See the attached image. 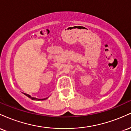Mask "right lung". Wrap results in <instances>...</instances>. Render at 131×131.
Returning a JSON list of instances; mask_svg holds the SVG:
<instances>
[{
	"mask_svg": "<svg viewBox=\"0 0 131 131\" xmlns=\"http://www.w3.org/2000/svg\"><path fill=\"white\" fill-rule=\"evenodd\" d=\"M25 95H26L27 97H29V98H30V99H32V100H46L47 99V98H45V99H37V98H35V97H31V95H29V94H25V93H23Z\"/></svg>",
	"mask_w": 131,
	"mask_h": 131,
	"instance_id": "right-lung-1",
	"label": "right lung"
}]
</instances>
